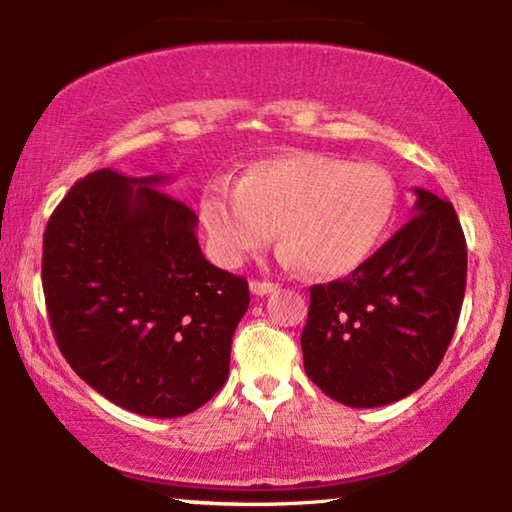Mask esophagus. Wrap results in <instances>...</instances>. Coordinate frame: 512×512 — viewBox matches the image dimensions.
I'll list each match as a JSON object with an SVG mask.
<instances>
[{"label": "esophagus", "instance_id": "1", "mask_svg": "<svg viewBox=\"0 0 512 512\" xmlns=\"http://www.w3.org/2000/svg\"><path fill=\"white\" fill-rule=\"evenodd\" d=\"M278 289V285H273V282H266V280H250V291H253L255 296H266L271 294V291Z\"/></svg>", "mask_w": 512, "mask_h": 512}]
</instances>
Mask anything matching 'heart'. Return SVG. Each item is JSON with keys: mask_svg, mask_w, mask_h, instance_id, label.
<instances>
[{"mask_svg": "<svg viewBox=\"0 0 512 512\" xmlns=\"http://www.w3.org/2000/svg\"><path fill=\"white\" fill-rule=\"evenodd\" d=\"M399 189L387 168L321 152L253 161L237 186L212 182L198 209L209 248L239 266L264 248L278 225L287 264L339 278L376 253L394 223Z\"/></svg>", "mask_w": 512, "mask_h": 512, "instance_id": "b5f03b06", "label": "heart"}]
</instances>
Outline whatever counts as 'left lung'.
<instances>
[{"instance_id": "1", "label": "left lung", "mask_w": 512, "mask_h": 512, "mask_svg": "<svg viewBox=\"0 0 512 512\" xmlns=\"http://www.w3.org/2000/svg\"><path fill=\"white\" fill-rule=\"evenodd\" d=\"M412 218L344 280L310 287L300 335L305 373L351 408L415 392L440 367L458 326L467 243L451 202L415 189Z\"/></svg>"}]
</instances>
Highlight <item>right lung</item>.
I'll use <instances>...</instances> for the list:
<instances>
[{
    "label": "right lung",
    "instance_id": "add662e5",
    "mask_svg": "<svg viewBox=\"0 0 512 512\" xmlns=\"http://www.w3.org/2000/svg\"><path fill=\"white\" fill-rule=\"evenodd\" d=\"M164 182L102 168L72 186L45 227L43 291L77 376L120 408L170 419L223 387L250 291L207 262L196 212Z\"/></svg>",
    "mask_w": 512,
    "mask_h": 512
}]
</instances>
